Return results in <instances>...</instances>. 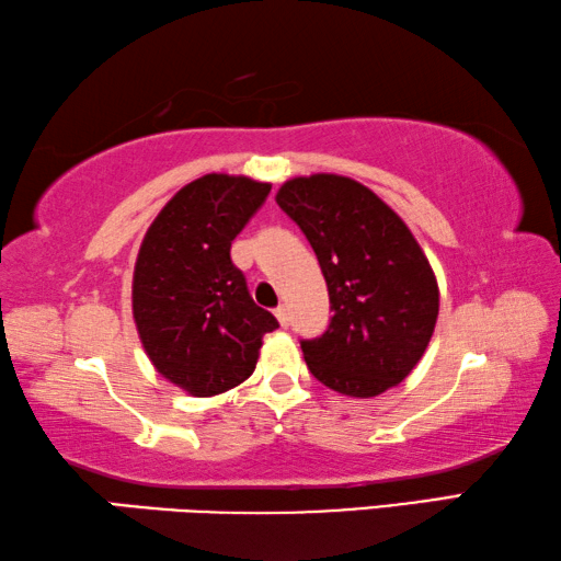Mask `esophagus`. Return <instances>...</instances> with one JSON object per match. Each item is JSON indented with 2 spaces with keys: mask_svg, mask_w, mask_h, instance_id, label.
<instances>
[{
  "mask_svg": "<svg viewBox=\"0 0 561 561\" xmlns=\"http://www.w3.org/2000/svg\"><path fill=\"white\" fill-rule=\"evenodd\" d=\"M274 317L279 319V324H282V327H287V324H289V309L284 307V305H279L277 309H274Z\"/></svg>",
  "mask_w": 561,
  "mask_h": 561,
  "instance_id": "34e87169",
  "label": "esophagus"
}]
</instances>
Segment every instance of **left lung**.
<instances>
[{
  "instance_id": "obj_1",
  "label": "left lung",
  "mask_w": 561,
  "mask_h": 561,
  "mask_svg": "<svg viewBox=\"0 0 561 561\" xmlns=\"http://www.w3.org/2000/svg\"><path fill=\"white\" fill-rule=\"evenodd\" d=\"M277 204L312 244L334 317L301 340L312 375L346 397H377L422 359L439 314V287L422 247L389 204L340 174L295 176Z\"/></svg>"
}]
</instances>
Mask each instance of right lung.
Returning <instances> with one entry per match:
<instances>
[{"mask_svg":"<svg viewBox=\"0 0 561 561\" xmlns=\"http://www.w3.org/2000/svg\"><path fill=\"white\" fill-rule=\"evenodd\" d=\"M272 184L204 174L147 229L131 279V312L154 369L192 397L227 392L252 375L262 336L279 327L256 307L232 242Z\"/></svg>","mask_w":561,"mask_h":561,"instance_id":"1","label":"right lung"}]
</instances>
